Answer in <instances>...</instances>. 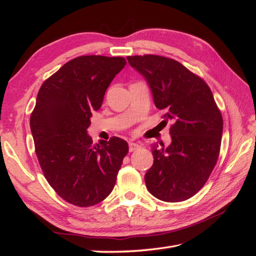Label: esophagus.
Returning a JSON list of instances; mask_svg holds the SVG:
<instances>
[{
	"label": "esophagus",
	"instance_id": "obj_1",
	"mask_svg": "<svg viewBox=\"0 0 256 256\" xmlns=\"http://www.w3.org/2000/svg\"><path fill=\"white\" fill-rule=\"evenodd\" d=\"M140 148V144H138V143H133V142H131L128 144V150L130 152H134V150H138Z\"/></svg>",
	"mask_w": 256,
	"mask_h": 256
}]
</instances>
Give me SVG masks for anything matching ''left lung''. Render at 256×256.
Listing matches in <instances>:
<instances>
[{
  "instance_id": "obj_1",
  "label": "left lung",
  "mask_w": 256,
  "mask_h": 256,
  "mask_svg": "<svg viewBox=\"0 0 256 256\" xmlns=\"http://www.w3.org/2000/svg\"><path fill=\"white\" fill-rule=\"evenodd\" d=\"M148 81L157 108L172 124V143L154 145L146 188L157 199L178 202L204 187L218 160L224 120L209 86L180 62L157 56H128Z\"/></svg>"
}]
</instances>
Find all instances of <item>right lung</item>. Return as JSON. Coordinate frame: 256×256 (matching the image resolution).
<instances>
[{"mask_svg":"<svg viewBox=\"0 0 256 256\" xmlns=\"http://www.w3.org/2000/svg\"><path fill=\"white\" fill-rule=\"evenodd\" d=\"M126 64L123 57L80 56L44 81L30 114L38 162L48 184L67 202L91 206L113 190L123 158L124 140L94 145L86 133L92 112Z\"/></svg>","mask_w":256,"mask_h":256,"instance_id":"1","label":"right lung"}]
</instances>
